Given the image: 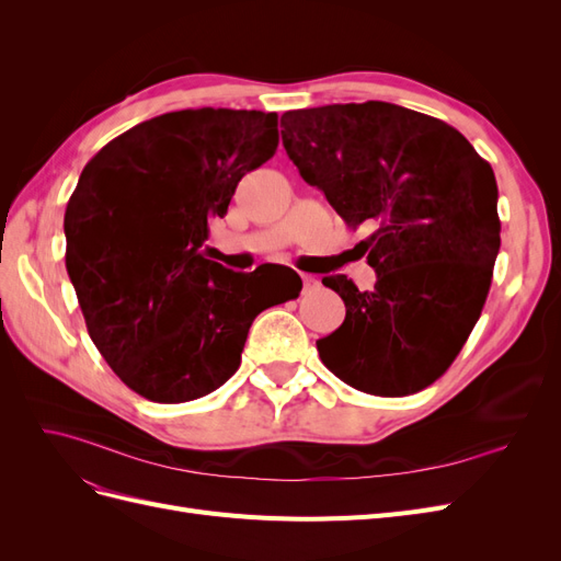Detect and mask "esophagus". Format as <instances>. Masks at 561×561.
Returning <instances> with one entry per match:
<instances>
[{"mask_svg":"<svg viewBox=\"0 0 561 561\" xmlns=\"http://www.w3.org/2000/svg\"><path fill=\"white\" fill-rule=\"evenodd\" d=\"M301 280H304V290H313V287H318V278L311 274H301Z\"/></svg>","mask_w":561,"mask_h":561,"instance_id":"34e87169","label":"esophagus"}]
</instances>
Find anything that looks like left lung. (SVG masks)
I'll list each match as a JSON object with an SVG mask.
<instances>
[{
  "instance_id": "8db88e82",
  "label": "left lung",
  "mask_w": 561,
  "mask_h": 561,
  "mask_svg": "<svg viewBox=\"0 0 561 561\" xmlns=\"http://www.w3.org/2000/svg\"><path fill=\"white\" fill-rule=\"evenodd\" d=\"M299 175L325 194L377 271L375 290L328 276L346 304L320 360L369 396L402 398L449 369L478 322L501 248L491 165L449 124L400 105L348 103L280 116Z\"/></svg>"
}]
</instances>
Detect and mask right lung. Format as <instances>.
Instances as JSON below:
<instances>
[{"instance_id":"right-lung-1","label":"right lung","mask_w":561,"mask_h":561,"mask_svg":"<svg viewBox=\"0 0 561 561\" xmlns=\"http://www.w3.org/2000/svg\"><path fill=\"white\" fill-rule=\"evenodd\" d=\"M278 147V114L182 110L105 145L81 171L65 210V266L89 334L114 375L163 404L213 393L241 365L252 320L271 301L252 274L203 254L208 222L236 184Z\"/></svg>"}]
</instances>
